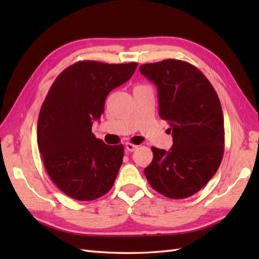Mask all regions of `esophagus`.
<instances>
[{
    "label": "esophagus",
    "instance_id": "obj_1",
    "mask_svg": "<svg viewBox=\"0 0 259 259\" xmlns=\"http://www.w3.org/2000/svg\"><path fill=\"white\" fill-rule=\"evenodd\" d=\"M137 148H138V146H136L134 144H130V142H128V144L125 145V150L126 151H135Z\"/></svg>",
    "mask_w": 259,
    "mask_h": 259
}]
</instances>
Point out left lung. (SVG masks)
Wrapping results in <instances>:
<instances>
[{"label":"left lung","mask_w":259,"mask_h":259,"mask_svg":"<svg viewBox=\"0 0 259 259\" xmlns=\"http://www.w3.org/2000/svg\"><path fill=\"white\" fill-rule=\"evenodd\" d=\"M156 84L159 115L167 120L172 147H152L145 175L153 189L172 199L199 191L221 166L225 129L222 104L213 87L195 65L168 59L140 65Z\"/></svg>","instance_id":"obj_1"}]
</instances>
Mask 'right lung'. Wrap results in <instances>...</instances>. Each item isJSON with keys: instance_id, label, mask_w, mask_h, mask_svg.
<instances>
[{"instance_id": "1", "label": "right lung", "mask_w": 259, "mask_h": 259, "mask_svg": "<svg viewBox=\"0 0 259 259\" xmlns=\"http://www.w3.org/2000/svg\"><path fill=\"white\" fill-rule=\"evenodd\" d=\"M138 63L80 61L62 71L42 103L37 146L51 180L76 200H95L112 188L123 146H109L91 133L106 98L133 76Z\"/></svg>"}]
</instances>
